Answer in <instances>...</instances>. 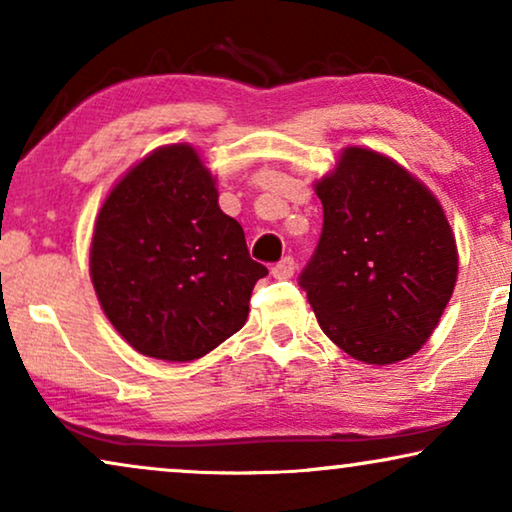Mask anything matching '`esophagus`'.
<instances>
[{"label":"esophagus","mask_w":512,"mask_h":512,"mask_svg":"<svg viewBox=\"0 0 512 512\" xmlns=\"http://www.w3.org/2000/svg\"><path fill=\"white\" fill-rule=\"evenodd\" d=\"M293 272H296V261H293L291 256H284L282 261L272 265V275H275L277 279H289V277H293Z\"/></svg>","instance_id":"1"}]
</instances>
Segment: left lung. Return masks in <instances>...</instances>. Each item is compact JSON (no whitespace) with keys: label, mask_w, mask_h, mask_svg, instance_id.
I'll list each match as a JSON object with an SVG mask.
<instances>
[{"label":"left lung","mask_w":512,"mask_h":512,"mask_svg":"<svg viewBox=\"0 0 512 512\" xmlns=\"http://www.w3.org/2000/svg\"><path fill=\"white\" fill-rule=\"evenodd\" d=\"M314 191L324 228L300 286L321 331L373 366L417 354L459 275L443 205L396 160L363 146L342 149Z\"/></svg>","instance_id":"8db88e82"}]
</instances>
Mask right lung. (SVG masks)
<instances>
[{"mask_svg": "<svg viewBox=\"0 0 512 512\" xmlns=\"http://www.w3.org/2000/svg\"><path fill=\"white\" fill-rule=\"evenodd\" d=\"M268 268L221 212L216 179L191 144L151 151L116 181L95 219L90 279L139 354L193 361L240 331Z\"/></svg>", "mask_w": 512, "mask_h": 512, "instance_id": "1", "label": "right lung"}]
</instances>
